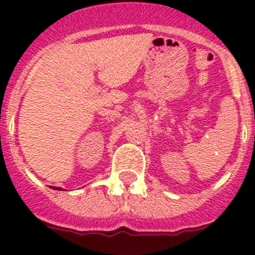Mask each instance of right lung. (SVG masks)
I'll use <instances>...</instances> for the list:
<instances>
[{
    "label": "right lung",
    "mask_w": 255,
    "mask_h": 255,
    "mask_svg": "<svg viewBox=\"0 0 255 255\" xmlns=\"http://www.w3.org/2000/svg\"><path fill=\"white\" fill-rule=\"evenodd\" d=\"M52 189H55V190H62V189H60V188H56V186H52Z\"/></svg>",
    "instance_id": "right-lung-1"
}]
</instances>
